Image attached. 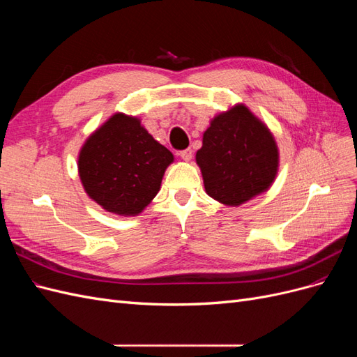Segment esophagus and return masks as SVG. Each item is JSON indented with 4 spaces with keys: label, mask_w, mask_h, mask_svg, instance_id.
<instances>
[{
    "label": "esophagus",
    "mask_w": 357,
    "mask_h": 357,
    "mask_svg": "<svg viewBox=\"0 0 357 357\" xmlns=\"http://www.w3.org/2000/svg\"><path fill=\"white\" fill-rule=\"evenodd\" d=\"M178 155H180V158H181L183 160H186V162H189V160L192 159V150H190V149H185V150H180V152H178Z\"/></svg>",
    "instance_id": "esophagus-1"
}]
</instances>
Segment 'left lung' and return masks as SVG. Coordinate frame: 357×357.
<instances>
[{
  "mask_svg": "<svg viewBox=\"0 0 357 357\" xmlns=\"http://www.w3.org/2000/svg\"><path fill=\"white\" fill-rule=\"evenodd\" d=\"M205 192L226 205H241L273 185L278 149L266 125L238 104L215 116L197 152Z\"/></svg>",
  "mask_w": 357,
  "mask_h": 357,
  "instance_id": "1",
  "label": "left lung"
}]
</instances>
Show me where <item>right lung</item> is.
I'll return each instance as SVG.
<instances>
[{
	"mask_svg": "<svg viewBox=\"0 0 357 357\" xmlns=\"http://www.w3.org/2000/svg\"><path fill=\"white\" fill-rule=\"evenodd\" d=\"M172 160L137 117L116 113L86 139L79 176L86 193L104 210L137 215L156 197Z\"/></svg>",
	"mask_w": 357,
	"mask_h": 357,
	"instance_id": "obj_1",
	"label": "right lung"
}]
</instances>
